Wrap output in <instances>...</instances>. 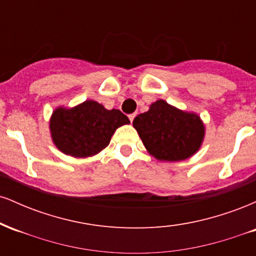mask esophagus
Listing matches in <instances>:
<instances>
[{"instance_id":"obj_1","label":"esophagus","mask_w":256,"mask_h":256,"mask_svg":"<svg viewBox=\"0 0 256 256\" xmlns=\"http://www.w3.org/2000/svg\"><path fill=\"white\" fill-rule=\"evenodd\" d=\"M134 116H136V113H132V114H130V116H128V119H130V122H134Z\"/></svg>"}]
</instances>
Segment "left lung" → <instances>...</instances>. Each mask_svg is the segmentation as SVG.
<instances>
[{"label": "left lung", "mask_w": 256, "mask_h": 256, "mask_svg": "<svg viewBox=\"0 0 256 256\" xmlns=\"http://www.w3.org/2000/svg\"><path fill=\"white\" fill-rule=\"evenodd\" d=\"M149 154L160 161H182L192 156L204 142V125L195 113L178 110L164 100L134 120Z\"/></svg>", "instance_id": "left-lung-1"}]
</instances>
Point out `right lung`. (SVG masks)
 Returning a JSON list of instances; mask_svg holds the SVG:
<instances>
[{
    "instance_id": "obj_1",
    "label": "right lung",
    "mask_w": 256,
    "mask_h": 256,
    "mask_svg": "<svg viewBox=\"0 0 256 256\" xmlns=\"http://www.w3.org/2000/svg\"><path fill=\"white\" fill-rule=\"evenodd\" d=\"M130 120L119 110H106L98 102L86 100L73 108L58 107L49 128L54 144L73 158L94 156L110 144L113 134Z\"/></svg>"
}]
</instances>
